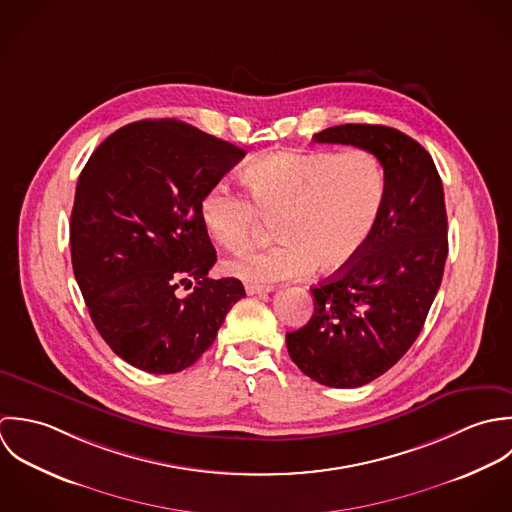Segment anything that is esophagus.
I'll list each match as a JSON object with an SVG mask.
<instances>
[{
  "label": "esophagus",
  "instance_id": "obj_1",
  "mask_svg": "<svg viewBox=\"0 0 512 512\" xmlns=\"http://www.w3.org/2000/svg\"><path fill=\"white\" fill-rule=\"evenodd\" d=\"M245 291H247V295H265V293H271L273 287H269V285H247Z\"/></svg>",
  "mask_w": 512,
  "mask_h": 512
}]
</instances>
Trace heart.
<instances>
[{
    "mask_svg": "<svg viewBox=\"0 0 512 512\" xmlns=\"http://www.w3.org/2000/svg\"><path fill=\"white\" fill-rule=\"evenodd\" d=\"M241 180L251 202L219 182L205 192L200 215L227 251L245 249L265 221H277V245L225 263L247 283L344 271L370 245L388 196L386 170L364 148L273 152L251 162Z\"/></svg>",
    "mask_w": 512,
    "mask_h": 512,
    "instance_id": "heart-1",
    "label": "heart"
}]
</instances>
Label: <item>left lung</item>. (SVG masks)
Here are the masks:
<instances>
[{"mask_svg":"<svg viewBox=\"0 0 512 512\" xmlns=\"http://www.w3.org/2000/svg\"><path fill=\"white\" fill-rule=\"evenodd\" d=\"M372 152L388 196L366 251L310 289L314 312L287 334L293 362L314 382L360 388L388 372L419 336L447 259L443 184L429 152L382 124H340L312 136Z\"/></svg>","mask_w":512,"mask_h":512,"instance_id":"left-lung-1","label":"left lung"}]
</instances>
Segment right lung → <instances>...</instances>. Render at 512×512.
Segmentation results:
<instances>
[{"instance_id":"right-lung-1","label":"right lung","mask_w":512,"mask_h":512,"mask_svg":"<svg viewBox=\"0 0 512 512\" xmlns=\"http://www.w3.org/2000/svg\"><path fill=\"white\" fill-rule=\"evenodd\" d=\"M245 156L180 120L110 134L83 168L71 213L75 279L104 342L130 366L176 374L213 344L241 281L209 279L205 192ZM180 286H194L178 298Z\"/></svg>"}]
</instances>
